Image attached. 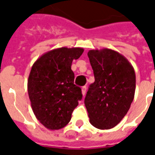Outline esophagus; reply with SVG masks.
Returning a JSON list of instances; mask_svg holds the SVG:
<instances>
[{"label":"esophagus","instance_id":"1","mask_svg":"<svg viewBox=\"0 0 155 155\" xmlns=\"http://www.w3.org/2000/svg\"><path fill=\"white\" fill-rule=\"evenodd\" d=\"M81 91H82V94L84 96L85 94H86V86H83L82 89H81Z\"/></svg>","mask_w":155,"mask_h":155}]
</instances>
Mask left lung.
Listing matches in <instances>:
<instances>
[{"label": "left lung", "instance_id": "8db88e82", "mask_svg": "<svg viewBox=\"0 0 155 155\" xmlns=\"http://www.w3.org/2000/svg\"><path fill=\"white\" fill-rule=\"evenodd\" d=\"M94 82L90 85L84 104L91 124L100 130L116 126L125 116L135 92V73L124 55L104 48L88 52Z\"/></svg>", "mask_w": 155, "mask_h": 155}]
</instances>
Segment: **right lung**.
I'll return each instance as SVG.
<instances>
[{"label":"right lung","mask_w":155,"mask_h":155,"mask_svg":"<svg viewBox=\"0 0 155 155\" xmlns=\"http://www.w3.org/2000/svg\"><path fill=\"white\" fill-rule=\"evenodd\" d=\"M84 49L61 47L45 53L33 64L27 89L36 119L51 130L64 128L82 99L81 89L74 84L73 60Z\"/></svg>","instance_id":"right-lung-1"}]
</instances>
